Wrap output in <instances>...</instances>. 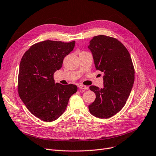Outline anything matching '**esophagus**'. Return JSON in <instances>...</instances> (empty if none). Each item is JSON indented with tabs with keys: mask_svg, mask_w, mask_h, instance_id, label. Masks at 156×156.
Instances as JSON below:
<instances>
[{
	"mask_svg": "<svg viewBox=\"0 0 156 156\" xmlns=\"http://www.w3.org/2000/svg\"><path fill=\"white\" fill-rule=\"evenodd\" d=\"M79 88L80 89V90H88L89 87L84 85H79Z\"/></svg>",
	"mask_w": 156,
	"mask_h": 156,
	"instance_id": "34e87169",
	"label": "esophagus"
}]
</instances>
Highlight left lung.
Listing matches in <instances>:
<instances>
[{"label": "left lung", "mask_w": 156, "mask_h": 156, "mask_svg": "<svg viewBox=\"0 0 156 156\" xmlns=\"http://www.w3.org/2000/svg\"><path fill=\"white\" fill-rule=\"evenodd\" d=\"M87 48L96 70L104 73L103 88L90 87L96 99L89 110L96 117L108 119L125 105L134 83V66L127 49L115 38L103 35L93 37Z\"/></svg>", "instance_id": "1"}]
</instances>
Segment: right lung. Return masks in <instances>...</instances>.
<instances>
[{
  "label": "right lung",
  "mask_w": 156,
  "mask_h": 156,
  "mask_svg": "<svg viewBox=\"0 0 156 156\" xmlns=\"http://www.w3.org/2000/svg\"><path fill=\"white\" fill-rule=\"evenodd\" d=\"M75 41H45L34 44L22 57L18 74V94L27 109L46 122L54 121L66 108L77 87L55 83L53 74L60 70L64 58Z\"/></svg>",
  "instance_id": "add662e5"
}]
</instances>
